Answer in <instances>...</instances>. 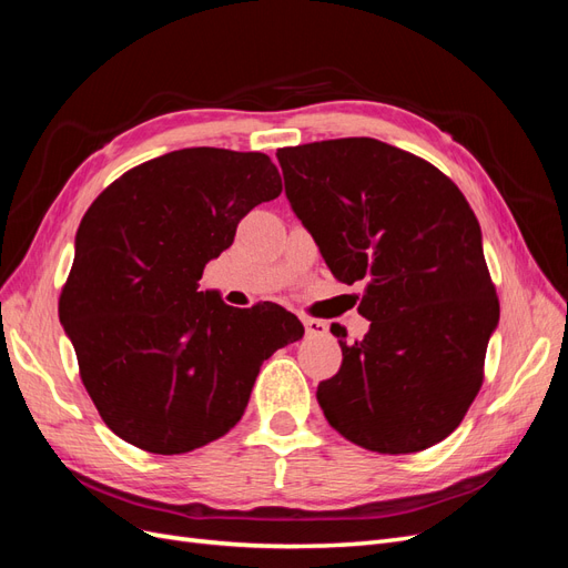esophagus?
Masks as SVG:
<instances>
[{
    "instance_id": "1",
    "label": "esophagus",
    "mask_w": 568,
    "mask_h": 568,
    "mask_svg": "<svg viewBox=\"0 0 568 568\" xmlns=\"http://www.w3.org/2000/svg\"><path fill=\"white\" fill-rule=\"evenodd\" d=\"M301 322H303V326H305V332L311 334V336H324V334H329V326H326V322H322V320L301 317Z\"/></svg>"
}]
</instances>
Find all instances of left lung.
<instances>
[{
  "label": "left lung",
  "mask_w": 568,
  "mask_h": 568,
  "mask_svg": "<svg viewBox=\"0 0 568 568\" xmlns=\"http://www.w3.org/2000/svg\"><path fill=\"white\" fill-rule=\"evenodd\" d=\"M291 209L343 284H365L369 332L317 403L359 448L407 455L448 438L484 384L500 301L480 227L436 165L369 136L277 151ZM338 336V334H336Z\"/></svg>",
  "instance_id": "obj_1"
}]
</instances>
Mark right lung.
I'll use <instances>...</instances> for the list:
<instances>
[{"mask_svg": "<svg viewBox=\"0 0 568 568\" xmlns=\"http://www.w3.org/2000/svg\"><path fill=\"white\" fill-rule=\"evenodd\" d=\"M280 194L265 153L196 146L128 170L84 213L59 317L101 419L134 448L182 455L225 436L261 365L303 336L277 303L199 291L242 217Z\"/></svg>", "mask_w": 568, "mask_h": 568, "instance_id": "1", "label": "right lung"}]
</instances>
